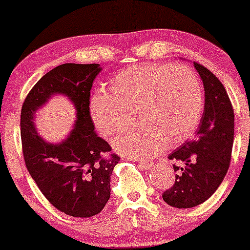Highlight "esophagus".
Listing matches in <instances>:
<instances>
[{
    "instance_id": "esophagus-1",
    "label": "esophagus",
    "mask_w": 250,
    "mask_h": 250,
    "mask_svg": "<svg viewBox=\"0 0 250 250\" xmlns=\"http://www.w3.org/2000/svg\"><path fill=\"white\" fill-rule=\"evenodd\" d=\"M129 160H132V161H134V162L139 163V165L144 168V169H150V168L152 167V162H147V161H143V160H135V158H129Z\"/></svg>"
}]
</instances>
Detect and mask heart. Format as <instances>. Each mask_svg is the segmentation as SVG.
Masks as SVG:
<instances>
[{"mask_svg": "<svg viewBox=\"0 0 250 250\" xmlns=\"http://www.w3.org/2000/svg\"><path fill=\"white\" fill-rule=\"evenodd\" d=\"M203 88L193 70L183 64L133 65L113 77L111 94L90 99V115L104 137L127 127L134 113L139 123L120 134L113 146L123 155L150 158L169 141L190 137L203 112Z\"/></svg>", "mask_w": 250, "mask_h": 250, "instance_id": "1", "label": "heart"}]
</instances>
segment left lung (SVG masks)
<instances>
[{
    "label": "left lung",
    "instance_id": "obj_1",
    "mask_svg": "<svg viewBox=\"0 0 250 250\" xmlns=\"http://www.w3.org/2000/svg\"><path fill=\"white\" fill-rule=\"evenodd\" d=\"M204 87V111L193 139L169 155L175 174L174 185L162 193L175 208H192L206 202L220 186L232 153L234 115L228 92L218 77L193 62Z\"/></svg>",
    "mask_w": 250,
    "mask_h": 250
}]
</instances>
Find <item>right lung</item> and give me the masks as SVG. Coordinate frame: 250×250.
<instances>
[{
  "mask_svg": "<svg viewBox=\"0 0 250 250\" xmlns=\"http://www.w3.org/2000/svg\"><path fill=\"white\" fill-rule=\"evenodd\" d=\"M99 64H62L47 72L25 98L20 115L22 155L30 175L58 210L90 218L110 198V179L120 157L98 137L89 112L93 81ZM55 94L69 98L77 110L74 129L65 141L48 143L34 127V113Z\"/></svg>",
  "mask_w": 250,
  "mask_h": 250,
  "instance_id": "1",
  "label": "right lung"
}]
</instances>
